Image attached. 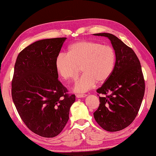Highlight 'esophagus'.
Listing matches in <instances>:
<instances>
[{"label":"esophagus","mask_w":156,"mask_h":156,"mask_svg":"<svg viewBox=\"0 0 156 156\" xmlns=\"http://www.w3.org/2000/svg\"><path fill=\"white\" fill-rule=\"evenodd\" d=\"M87 95L85 94H76V97L77 98H83V97H86Z\"/></svg>","instance_id":"esophagus-1"}]
</instances>
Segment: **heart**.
<instances>
[{"label":"heart","instance_id":"1","mask_svg":"<svg viewBox=\"0 0 156 156\" xmlns=\"http://www.w3.org/2000/svg\"><path fill=\"white\" fill-rule=\"evenodd\" d=\"M116 62L113 48L101 43L82 40L69 46L68 54L61 53L55 58L56 70L65 80H74L80 72L83 74L76 82L74 90L84 92L94 87L96 82L102 84L111 77Z\"/></svg>","mask_w":156,"mask_h":156}]
</instances>
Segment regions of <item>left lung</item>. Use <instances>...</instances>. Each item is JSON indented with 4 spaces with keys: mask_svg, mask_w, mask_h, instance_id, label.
<instances>
[{
    "mask_svg": "<svg viewBox=\"0 0 156 156\" xmlns=\"http://www.w3.org/2000/svg\"><path fill=\"white\" fill-rule=\"evenodd\" d=\"M111 40L116 62L111 77L97 90L99 107L94 112L97 123L105 130L121 131L136 117L145 93V80L137 55L115 35L102 33Z\"/></svg>",
    "mask_w": 156,
    "mask_h": 156,
    "instance_id": "8db88e82",
    "label": "left lung"
}]
</instances>
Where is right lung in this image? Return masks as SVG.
Masks as SVG:
<instances>
[{"label": "right lung", "mask_w": 156, "mask_h": 156, "mask_svg": "<svg viewBox=\"0 0 156 156\" xmlns=\"http://www.w3.org/2000/svg\"><path fill=\"white\" fill-rule=\"evenodd\" d=\"M66 37L42 39L19 53L15 64L11 95L20 117L34 133L54 137L69 119L75 95L58 80L55 61Z\"/></svg>", "instance_id": "right-lung-1"}]
</instances>
